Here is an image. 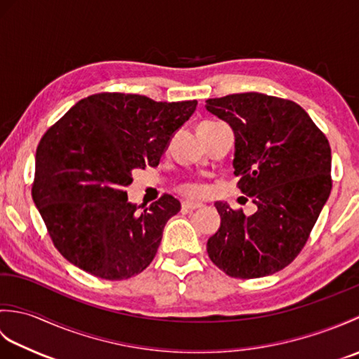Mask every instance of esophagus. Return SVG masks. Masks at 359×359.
Segmentation results:
<instances>
[{
	"label": "esophagus",
	"instance_id": "esophagus-1",
	"mask_svg": "<svg viewBox=\"0 0 359 359\" xmlns=\"http://www.w3.org/2000/svg\"><path fill=\"white\" fill-rule=\"evenodd\" d=\"M182 208L188 210V211L199 210V208H202V203H197V202H184V203H182Z\"/></svg>",
	"mask_w": 359,
	"mask_h": 359
}]
</instances>
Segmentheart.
Wrapping results in <instances>:
<instances>
[{
    "mask_svg": "<svg viewBox=\"0 0 359 359\" xmlns=\"http://www.w3.org/2000/svg\"><path fill=\"white\" fill-rule=\"evenodd\" d=\"M179 193L189 197V199H199V197H203L205 193H207V187L201 180H187L179 185Z\"/></svg>",
    "mask_w": 359,
    "mask_h": 359,
    "instance_id": "obj_1",
    "label": "heart"
}]
</instances>
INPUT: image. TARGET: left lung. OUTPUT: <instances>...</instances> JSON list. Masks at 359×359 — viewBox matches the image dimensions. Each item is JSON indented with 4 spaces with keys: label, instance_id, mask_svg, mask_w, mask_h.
I'll return each mask as SVG.
<instances>
[{
    "label": "left lung",
    "instance_id": "left-lung-1",
    "mask_svg": "<svg viewBox=\"0 0 359 359\" xmlns=\"http://www.w3.org/2000/svg\"><path fill=\"white\" fill-rule=\"evenodd\" d=\"M236 135L234 174L255 215L216 202L220 228L208 256L228 276H269L294 261L332 191V151L299 104L259 93L208 98Z\"/></svg>",
    "mask_w": 359,
    "mask_h": 359
}]
</instances>
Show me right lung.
<instances>
[{
	"mask_svg": "<svg viewBox=\"0 0 359 359\" xmlns=\"http://www.w3.org/2000/svg\"><path fill=\"white\" fill-rule=\"evenodd\" d=\"M196 106L102 93L75 103L44 133L32 199L63 257L108 280L133 278L152 262L180 202L163 194L139 211L128 202L126 187L135 168L158 165Z\"/></svg>",
	"mask_w": 359,
	"mask_h": 359,
	"instance_id": "obj_1",
	"label": "right lung"
}]
</instances>
